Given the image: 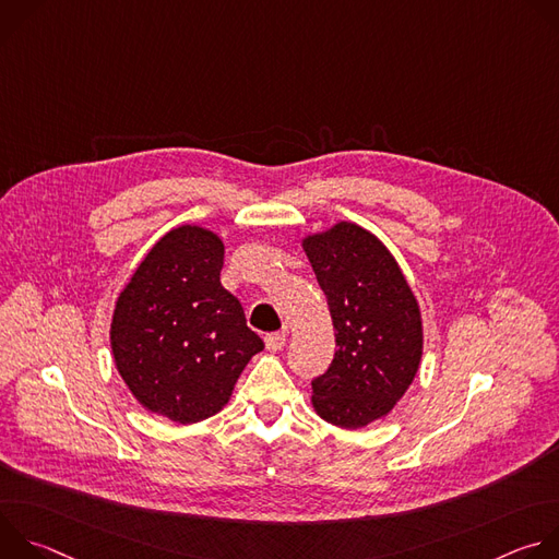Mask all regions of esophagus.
Masks as SVG:
<instances>
[{"mask_svg": "<svg viewBox=\"0 0 559 559\" xmlns=\"http://www.w3.org/2000/svg\"><path fill=\"white\" fill-rule=\"evenodd\" d=\"M285 343H287V336H285V334H281V332H276V334H267V336H265V347H267V352H272V354L281 352V349L285 347Z\"/></svg>", "mask_w": 559, "mask_h": 559, "instance_id": "34e87169", "label": "esophagus"}]
</instances>
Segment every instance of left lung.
<instances>
[{
    "instance_id": "8db88e82",
    "label": "left lung",
    "mask_w": 559,
    "mask_h": 559,
    "mask_svg": "<svg viewBox=\"0 0 559 559\" xmlns=\"http://www.w3.org/2000/svg\"><path fill=\"white\" fill-rule=\"evenodd\" d=\"M302 250L328 296L338 347L330 369L311 380V405L336 427H367L395 407L418 373V300L391 252L356 223L305 236Z\"/></svg>"
}]
</instances>
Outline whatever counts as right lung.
<instances>
[{"mask_svg":"<svg viewBox=\"0 0 559 559\" xmlns=\"http://www.w3.org/2000/svg\"><path fill=\"white\" fill-rule=\"evenodd\" d=\"M223 241L199 225L158 238L117 298L110 347L136 401L179 425L218 414L263 341L221 285Z\"/></svg>","mask_w":559,"mask_h":559,"instance_id":"1","label":"right lung"}]
</instances>
